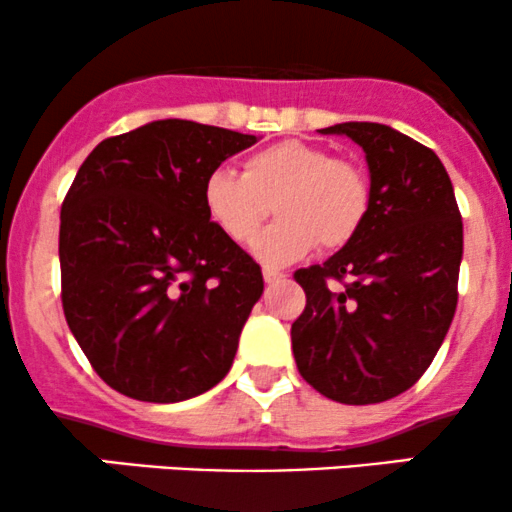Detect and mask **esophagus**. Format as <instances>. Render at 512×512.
Instances as JSON below:
<instances>
[{
  "label": "esophagus",
  "mask_w": 512,
  "mask_h": 512,
  "mask_svg": "<svg viewBox=\"0 0 512 512\" xmlns=\"http://www.w3.org/2000/svg\"><path fill=\"white\" fill-rule=\"evenodd\" d=\"M262 276H264V281H267V284H274V281L284 279L286 274L284 272H276V269H264Z\"/></svg>",
  "instance_id": "1"
}]
</instances>
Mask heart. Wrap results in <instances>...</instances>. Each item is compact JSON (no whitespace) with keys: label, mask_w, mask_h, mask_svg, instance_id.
<instances>
[{"label":"heart","mask_w":512,"mask_h":512,"mask_svg":"<svg viewBox=\"0 0 512 512\" xmlns=\"http://www.w3.org/2000/svg\"><path fill=\"white\" fill-rule=\"evenodd\" d=\"M204 207L233 243L260 236L276 209L279 223L257 240L264 264L301 260L320 243L337 250L356 238L370 207V182L356 163L320 146L286 139L252 154L243 175L219 168L204 182Z\"/></svg>","instance_id":"b5f03b06"}]
</instances>
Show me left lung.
I'll return each instance as SVG.
<instances>
[{"instance_id":"obj_1","label":"left lung","mask_w":512,"mask_h":512,"mask_svg":"<svg viewBox=\"0 0 512 512\" xmlns=\"http://www.w3.org/2000/svg\"><path fill=\"white\" fill-rule=\"evenodd\" d=\"M320 132L346 134L366 151L370 207L354 240L293 274L305 291L291 325L293 356L327 399L385 402L426 373L450 330L462 216L448 170L428 146L378 122Z\"/></svg>"}]
</instances>
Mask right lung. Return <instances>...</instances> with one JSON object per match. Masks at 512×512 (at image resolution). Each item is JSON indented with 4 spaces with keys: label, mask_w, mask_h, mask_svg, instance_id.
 I'll return each mask as SVG.
<instances>
[{
    "label": "right lung",
    "mask_w": 512,
    "mask_h": 512,
    "mask_svg": "<svg viewBox=\"0 0 512 512\" xmlns=\"http://www.w3.org/2000/svg\"><path fill=\"white\" fill-rule=\"evenodd\" d=\"M252 134L156 120L103 139L62 202V308L93 370L122 395L170 404L233 366L262 269L216 228L204 182Z\"/></svg>",
    "instance_id": "1"
}]
</instances>
